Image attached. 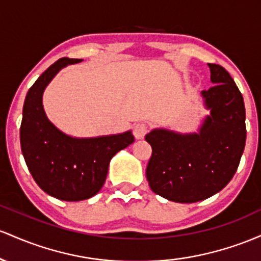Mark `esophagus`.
I'll use <instances>...</instances> for the list:
<instances>
[{
    "mask_svg": "<svg viewBox=\"0 0 261 261\" xmlns=\"http://www.w3.org/2000/svg\"><path fill=\"white\" fill-rule=\"evenodd\" d=\"M148 132V124L145 123H137L133 127V134L137 139H143Z\"/></svg>",
    "mask_w": 261,
    "mask_h": 261,
    "instance_id": "obj_1",
    "label": "esophagus"
}]
</instances>
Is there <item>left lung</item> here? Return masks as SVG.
<instances>
[{
	"instance_id": "1",
	"label": "left lung",
	"mask_w": 261,
	"mask_h": 261,
	"mask_svg": "<svg viewBox=\"0 0 261 261\" xmlns=\"http://www.w3.org/2000/svg\"><path fill=\"white\" fill-rule=\"evenodd\" d=\"M212 87L201 92L210 111L195 133L155 128L145 136L153 153L146 166L151 191L169 201L194 203L225 187L245 146V107L229 72L208 64Z\"/></svg>"
}]
</instances>
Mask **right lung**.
<instances>
[{
  "label": "right lung",
  "mask_w": 261,
  "mask_h": 261,
  "mask_svg": "<svg viewBox=\"0 0 261 261\" xmlns=\"http://www.w3.org/2000/svg\"><path fill=\"white\" fill-rule=\"evenodd\" d=\"M81 59L55 61L25 96L20 123V148L29 172L48 195L63 201H83L103 186L111 159L134 142L132 130L112 136L76 138L55 127L45 115L43 93L63 67Z\"/></svg>",
  "instance_id": "obj_1"
}]
</instances>
